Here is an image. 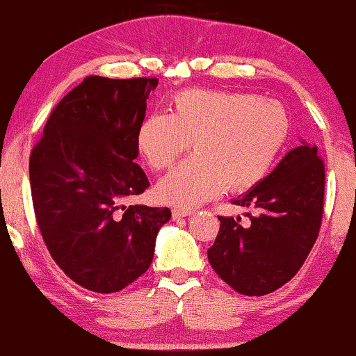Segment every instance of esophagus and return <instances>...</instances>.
Here are the masks:
<instances>
[{
    "label": "esophagus",
    "instance_id": "esophagus-1",
    "mask_svg": "<svg viewBox=\"0 0 356 356\" xmlns=\"http://www.w3.org/2000/svg\"><path fill=\"white\" fill-rule=\"evenodd\" d=\"M194 214V209H187V207H175V209L172 211V216L175 219L179 218H187V216Z\"/></svg>",
    "mask_w": 356,
    "mask_h": 356
}]
</instances>
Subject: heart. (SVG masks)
<instances>
[{
	"instance_id": "heart-1",
	"label": "heart",
	"mask_w": 356,
	"mask_h": 356,
	"mask_svg": "<svg viewBox=\"0 0 356 356\" xmlns=\"http://www.w3.org/2000/svg\"><path fill=\"white\" fill-rule=\"evenodd\" d=\"M291 132L288 112L275 99L246 92L186 90L170 113H150L137 132V149L150 169H167L189 149L195 154L155 187L161 201L194 207L226 187L256 186L283 152Z\"/></svg>"
}]
</instances>
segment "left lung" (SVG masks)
<instances>
[{
  "label": "left lung",
  "instance_id": "8db88e82",
  "mask_svg": "<svg viewBox=\"0 0 356 356\" xmlns=\"http://www.w3.org/2000/svg\"><path fill=\"white\" fill-rule=\"evenodd\" d=\"M325 165L318 147L301 140L271 174L234 204L254 214L219 218L220 229L207 257L212 269L232 289L263 296L281 288L303 266L321 226Z\"/></svg>",
  "mask_w": 356,
  "mask_h": 356
}]
</instances>
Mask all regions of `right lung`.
<instances>
[{"instance_id": "obj_1", "label": "right lung", "mask_w": 356, "mask_h": 356, "mask_svg": "<svg viewBox=\"0 0 356 356\" xmlns=\"http://www.w3.org/2000/svg\"><path fill=\"white\" fill-rule=\"evenodd\" d=\"M157 79L87 76L60 100L30 157L36 222L55 263L95 293L149 269L169 207L127 206L149 187L137 132Z\"/></svg>"}]
</instances>
